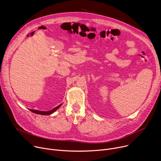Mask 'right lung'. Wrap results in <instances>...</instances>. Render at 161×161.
I'll return each instance as SVG.
<instances>
[{
	"label": "right lung",
	"instance_id": "1",
	"mask_svg": "<svg viewBox=\"0 0 161 161\" xmlns=\"http://www.w3.org/2000/svg\"><path fill=\"white\" fill-rule=\"evenodd\" d=\"M62 104H60L58 105V106L55 107V108H53V109L50 110V111H38V110H34V109H30V111H31L32 112L34 113H36V114H43V115H48V114H50L52 113H53V112H55L58 108H60V106H61Z\"/></svg>",
	"mask_w": 161,
	"mask_h": 161
}]
</instances>
